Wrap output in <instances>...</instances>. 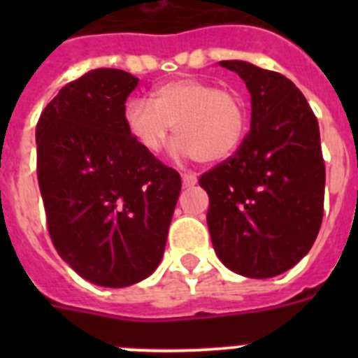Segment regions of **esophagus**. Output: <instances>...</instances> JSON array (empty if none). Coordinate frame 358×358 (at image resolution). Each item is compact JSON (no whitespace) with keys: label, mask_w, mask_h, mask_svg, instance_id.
Wrapping results in <instances>:
<instances>
[{"label":"esophagus","mask_w":358,"mask_h":358,"mask_svg":"<svg viewBox=\"0 0 358 358\" xmlns=\"http://www.w3.org/2000/svg\"><path fill=\"white\" fill-rule=\"evenodd\" d=\"M197 185V176H194V173H185L182 176V186L185 188H189V186Z\"/></svg>","instance_id":"1"}]
</instances>
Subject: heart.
Returning a JSON list of instances; mask_svg holds the SVG:
<instances>
[{
  "label": "heart",
  "mask_w": 358,
  "mask_h": 358,
  "mask_svg": "<svg viewBox=\"0 0 358 358\" xmlns=\"http://www.w3.org/2000/svg\"><path fill=\"white\" fill-rule=\"evenodd\" d=\"M150 101L134 98L125 107V125L148 154H159L176 134V152L202 163L229 157L248 134V107L229 90L195 78L166 82Z\"/></svg>",
  "instance_id": "1"
}]
</instances>
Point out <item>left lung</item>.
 Wrapping results in <instances>:
<instances>
[{
	"mask_svg": "<svg viewBox=\"0 0 358 358\" xmlns=\"http://www.w3.org/2000/svg\"><path fill=\"white\" fill-rule=\"evenodd\" d=\"M251 131L238 150L199 185L208 192V227L218 260L245 278H273L301 260L317 238L324 206L319 123L306 98L281 73L245 61Z\"/></svg>",
	"mask_w": 358,
	"mask_h": 358,
	"instance_id": "left-lung-1",
	"label": "left lung"
}]
</instances>
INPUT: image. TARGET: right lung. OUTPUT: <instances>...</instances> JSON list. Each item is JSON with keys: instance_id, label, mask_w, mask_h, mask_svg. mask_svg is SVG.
<instances>
[{"instance_id": "add662e5", "label": "right lung", "mask_w": 358, "mask_h": 358, "mask_svg": "<svg viewBox=\"0 0 358 358\" xmlns=\"http://www.w3.org/2000/svg\"><path fill=\"white\" fill-rule=\"evenodd\" d=\"M138 78L91 69L69 82L37 122V179L57 252L94 285H134L163 258L181 176L127 131Z\"/></svg>"}]
</instances>
